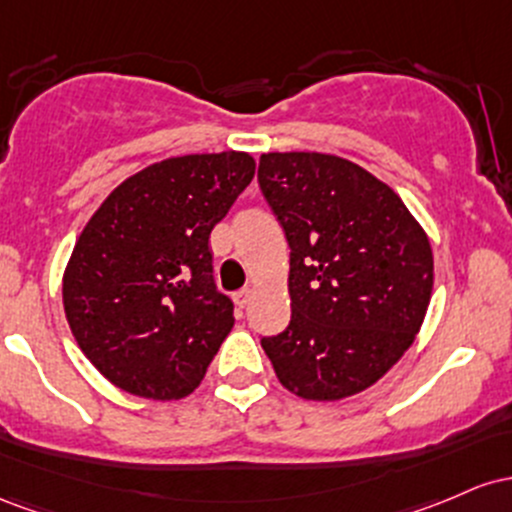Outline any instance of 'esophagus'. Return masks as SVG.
Segmentation results:
<instances>
[{"instance_id":"esophagus-1","label":"esophagus","mask_w":512,"mask_h":512,"mask_svg":"<svg viewBox=\"0 0 512 512\" xmlns=\"http://www.w3.org/2000/svg\"><path fill=\"white\" fill-rule=\"evenodd\" d=\"M232 300H234V304H237L239 309H244L246 304H249V300H251V287H241L239 292H234Z\"/></svg>"}]
</instances>
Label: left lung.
Masks as SVG:
<instances>
[{
	"instance_id": "1",
	"label": "left lung",
	"mask_w": 512,
	"mask_h": 512,
	"mask_svg": "<svg viewBox=\"0 0 512 512\" xmlns=\"http://www.w3.org/2000/svg\"><path fill=\"white\" fill-rule=\"evenodd\" d=\"M258 186L290 246V324L261 338L275 375L312 401L363 392L426 319V232L387 183L333 154H261Z\"/></svg>"
}]
</instances>
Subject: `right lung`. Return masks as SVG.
<instances>
[{
    "label": "right lung",
    "instance_id": "add662e5",
    "mask_svg": "<svg viewBox=\"0 0 512 512\" xmlns=\"http://www.w3.org/2000/svg\"><path fill=\"white\" fill-rule=\"evenodd\" d=\"M246 152L186 154L137 171L86 222L62 278L79 348L123 392L183 399L234 326L210 232L254 179Z\"/></svg>",
    "mask_w": 512,
    "mask_h": 512
}]
</instances>
